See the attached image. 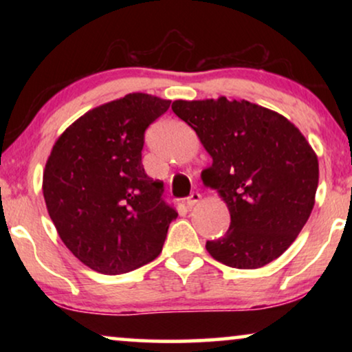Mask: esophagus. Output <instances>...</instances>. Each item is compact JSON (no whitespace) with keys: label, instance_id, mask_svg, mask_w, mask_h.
<instances>
[{"label":"esophagus","instance_id":"esophagus-1","mask_svg":"<svg viewBox=\"0 0 352 352\" xmlns=\"http://www.w3.org/2000/svg\"><path fill=\"white\" fill-rule=\"evenodd\" d=\"M200 199H201V195L199 194V192H192V194H190L189 197H187L186 205L189 206V208H192V206H195L197 204H199Z\"/></svg>","mask_w":352,"mask_h":352}]
</instances>
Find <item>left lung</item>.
Returning <instances> with one entry per match:
<instances>
[{
	"mask_svg": "<svg viewBox=\"0 0 352 352\" xmlns=\"http://www.w3.org/2000/svg\"><path fill=\"white\" fill-rule=\"evenodd\" d=\"M213 158L204 184L228 205L230 226L206 250L216 261L258 269L295 242L314 208L319 162L309 142L280 113L248 100H175Z\"/></svg>",
	"mask_w": 352,
	"mask_h": 352,
	"instance_id": "obj_1",
	"label": "left lung"
}]
</instances>
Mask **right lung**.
Listing matches in <instances>:
<instances>
[{
  "label": "right lung",
  "mask_w": 352,
  "mask_h": 352,
  "mask_svg": "<svg viewBox=\"0 0 352 352\" xmlns=\"http://www.w3.org/2000/svg\"><path fill=\"white\" fill-rule=\"evenodd\" d=\"M171 100L133 93L72 123L52 147L43 195L57 234L81 263L117 276L162 252L177 211L144 171V133Z\"/></svg>",
  "instance_id": "add662e5"
}]
</instances>
